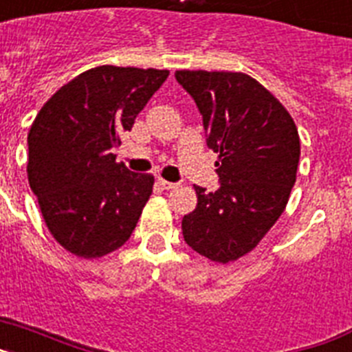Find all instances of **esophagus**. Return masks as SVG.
<instances>
[{
	"label": "esophagus",
	"instance_id": "esophagus-1",
	"mask_svg": "<svg viewBox=\"0 0 352 352\" xmlns=\"http://www.w3.org/2000/svg\"><path fill=\"white\" fill-rule=\"evenodd\" d=\"M157 183L162 186V188H164V190H173V188H176V183L166 182V179H164V178H158Z\"/></svg>",
	"mask_w": 352,
	"mask_h": 352
}]
</instances>
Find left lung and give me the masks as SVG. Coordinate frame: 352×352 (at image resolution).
Returning a JSON list of instances; mask_svg holds the SVG:
<instances>
[{
    "mask_svg": "<svg viewBox=\"0 0 352 352\" xmlns=\"http://www.w3.org/2000/svg\"><path fill=\"white\" fill-rule=\"evenodd\" d=\"M203 114L220 188L194 186L197 206L182 222L186 245L231 263L259 245L287 206L296 182L300 135L287 109L241 72L178 70Z\"/></svg>",
    "mask_w": 352,
    "mask_h": 352,
    "instance_id": "left-lung-1",
    "label": "left lung"
}]
</instances>
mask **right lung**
Returning a JSON list of instances; mask_svg holds the SVG:
<instances>
[{
    "mask_svg": "<svg viewBox=\"0 0 352 352\" xmlns=\"http://www.w3.org/2000/svg\"><path fill=\"white\" fill-rule=\"evenodd\" d=\"M167 76L102 65L61 86L36 114L28 182L49 232L74 256H107L138 226L155 178L118 164L113 149Z\"/></svg>",
    "mask_w": 352,
    "mask_h": 352,
    "instance_id": "obj_1",
    "label": "right lung"
}]
</instances>
